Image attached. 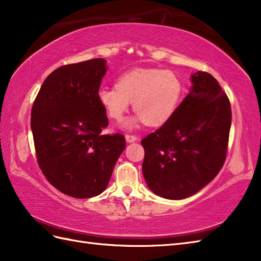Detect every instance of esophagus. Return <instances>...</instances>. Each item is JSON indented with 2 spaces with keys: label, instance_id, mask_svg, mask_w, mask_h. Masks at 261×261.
<instances>
[{
  "label": "esophagus",
  "instance_id": "obj_1",
  "mask_svg": "<svg viewBox=\"0 0 261 261\" xmlns=\"http://www.w3.org/2000/svg\"><path fill=\"white\" fill-rule=\"evenodd\" d=\"M125 140L126 142H135L138 140V138L135 135H125Z\"/></svg>",
  "mask_w": 261,
  "mask_h": 261
}]
</instances>
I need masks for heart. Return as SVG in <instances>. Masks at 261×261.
<instances>
[{
    "mask_svg": "<svg viewBox=\"0 0 261 261\" xmlns=\"http://www.w3.org/2000/svg\"><path fill=\"white\" fill-rule=\"evenodd\" d=\"M182 95V83L170 70L137 68L121 75L114 87H101L97 98L111 119L120 121L132 102L135 119L126 126L145 121L157 126L168 121L178 107Z\"/></svg>",
    "mask_w": 261,
    "mask_h": 261,
    "instance_id": "b5f03b06",
    "label": "heart"
}]
</instances>
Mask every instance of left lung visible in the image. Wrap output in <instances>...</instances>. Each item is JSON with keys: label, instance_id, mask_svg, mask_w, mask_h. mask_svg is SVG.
<instances>
[{"label": "left lung", "instance_id": "8db88e82", "mask_svg": "<svg viewBox=\"0 0 261 261\" xmlns=\"http://www.w3.org/2000/svg\"><path fill=\"white\" fill-rule=\"evenodd\" d=\"M173 116L143 138L142 173L148 187L164 198L182 199L201 191L226 158L231 105L214 77L197 71Z\"/></svg>", "mask_w": 261, "mask_h": 261}]
</instances>
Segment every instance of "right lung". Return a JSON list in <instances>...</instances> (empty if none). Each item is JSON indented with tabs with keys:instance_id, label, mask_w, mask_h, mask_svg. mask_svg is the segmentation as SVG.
Returning a JSON list of instances; mask_svg holds the SVG:
<instances>
[{
	"instance_id": "1",
	"label": "right lung",
	"mask_w": 261,
	"mask_h": 261,
	"mask_svg": "<svg viewBox=\"0 0 261 261\" xmlns=\"http://www.w3.org/2000/svg\"><path fill=\"white\" fill-rule=\"evenodd\" d=\"M107 70L103 58L62 66L45 80L32 105L39 167L54 187L75 198L101 194L125 148L122 135L101 134L109 120L97 93Z\"/></svg>"
}]
</instances>
